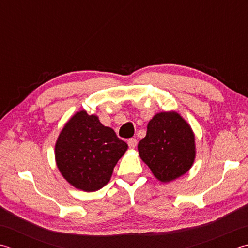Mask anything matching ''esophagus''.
I'll use <instances>...</instances> for the list:
<instances>
[{
    "label": "esophagus",
    "mask_w": 248,
    "mask_h": 248,
    "mask_svg": "<svg viewBox=\"0 0 248 248\" xmlns=\"http://www.w3.org/2000/svg\"><path fill=\"white\" fill-rule=\"evenodd\" d=\"M127 143H128L130 149H135L136 145H137V139H136V138H130V139H128Z\"/></svg>",
    "instance_id": "34e87169"
}]
</instances>
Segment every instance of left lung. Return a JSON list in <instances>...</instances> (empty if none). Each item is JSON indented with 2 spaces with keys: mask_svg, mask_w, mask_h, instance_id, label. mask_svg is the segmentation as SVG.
I'll list each match as a JSON object with an SVG mask.
<instances>
[{
  "mask_svg": "<svg viewBox=\"0 0 248 248\" xmlns=\"http://www.w3.org/2000/svg\"><path fill=\"white\" fill-rule=\"evenodd\" d=\"M138 151L155 178L167 183L185 174L193 166L195 135L178 112H159L149 122Z\"/></svg>",
  "mask_w": 248,
  "mask_h": 248,
  "instance_id": "left-lung-1",
  "label": "left lung"
}]
</instances>
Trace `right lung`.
<instances>
[{
  "label": "right lung",
  "mask_w": 248,
  "mask_h": 248,
  "mask_svg": "<svg viewBox=\"0 0 248 248\" xmlns=\"http://www.w3.org/2000/svg\"><path fill=\"white\" fill-rule=\"evenodd\" d=\"M114 130L81 110L65 124L55 143V160L64 179L84 191L108 183L114 166L127 150Z\"/></svg>",
  "instance_id": "right-lung-1"
}]
</instances>
